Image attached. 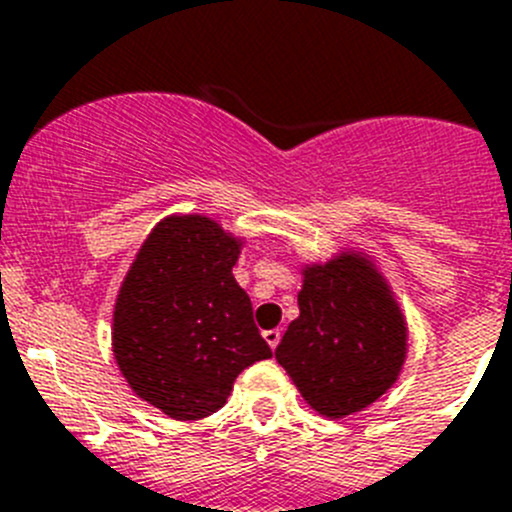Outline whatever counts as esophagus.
Returning <instances> with one entry per match:
<instances>
[{
	"mask_svg": "<svg viewBox=\"0 0 512 512\" xmlns=\"http://www.w3.org/2000/svg\"><path fill=\"white\" fill-rule=\"evenodd\" d=\"M262 336H265L267 346H270L272 351H275V348H278L280 336H283V333H280V328H272V331H265V333H262Z\"/></svg>",
	"mask_w": 512,
	"mask_h": 512,
	"instance_id": "34e87169",
	"label": "esophagus"
}]
</instances>
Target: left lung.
Listing matches in <instances>:
<instances>
[{
	"mask_svg": "<svg viewBox=\"0 0 512 512\" xmlns=\"http://www.w3.org/2000/svg\"><path fill=\"white\" fill-rule=\"evenodd\" d=\"M300 315L275 348L310 409L328 419L361 412L401 376L407 315L374 257L343 247L300 265Z\"/></svg>",
	"mask_w": 512,
	"mask_h": 512,
	"instance_id": "left-lung-1",
	"label": "left lung"
}]
</instances>
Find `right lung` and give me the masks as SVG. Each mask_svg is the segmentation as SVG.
I'll return each instance as SVG.
<instances>
[{
    "mask_svg": "<svg viewBox=\"0 0 512 512\" xmlns=\"http://www.w3.org/2000/svg\"><path fill=\"white\" fill-rule=\"evenodd\" d=\"M245 237L207 214H169L138 247L113 305V358L133 394L179 422L224 407L272 356L232 267Z\"/></svg>",
    "mask_w": 512,
    "mask_h": 512,
    "instance_id": "right-lung-1",
    "label": "right lung"
}]
</instances>
